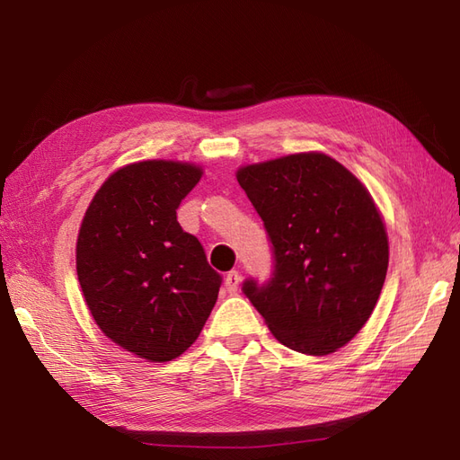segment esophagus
I'll use <instances>...</instances> for the list:
<instances>
[{
    "instance_id": "esophagus-1",
    "label": "esophagus",
    "mask_w": 460,
    "mask_h": 460,
    "mask_svg": "<svg viewBox=\"0 0 460 460\" xmlns=\"http://www.w3.org/2000/svg\"><path fill=\"white\" fill-rule=\"evenodd\" d=\"M225 286H226L228 294H235V291H238V288H240V272L230 270L225 278Z\"/></svg>"
}]
</instances>
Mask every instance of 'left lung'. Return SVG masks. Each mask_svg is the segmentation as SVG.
<instances>
[{
	"label": "left lung",
	"instance_id": "1",
	"mask_svg": "<svg viewBox=\"0 0 460 460\" xmlns=\"http://www.w3.org/2000/svg\"><path fill=\"white\" fill-rule=\"evenodd\" d=\"M235 178L274 259L270 280L247 278L243 294L289 349L338 351L367 324L387 272V234L368 190L316 151L247 164Z\"/></svg>",
	"mask_w": 460,
	"mask_h": 460
}]
</instances>
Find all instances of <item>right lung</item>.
Here are the masks:
<instances>
[{
  "mask_svg": "<svg viewBox=\"0 0 460 460\" xmlns=\"http://www.w3.org/2000/svg\"><path fill=\"white\" fill-rule=\"evenodd\" d=\"M201 174L180 161L122 166L97 190L78 232V282L95 324L149 363L182 355L218 297L222 276L176 220Z\"/></svg>",
  "mask_w": 460,
  "mask_h": 460,
  "instance_id": "add662e5",
  "label": "right lung"
}]
</instances>
